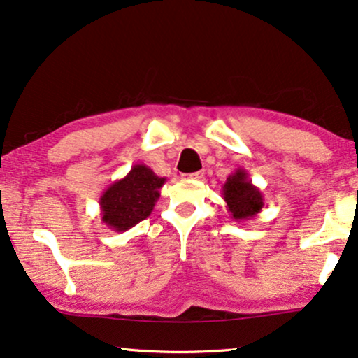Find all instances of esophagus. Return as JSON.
Segmentation results:
<instances>
[{"instance_id":"obj_1","label":"esophagus","mask_w":358,"mask_h":358,"mask_svg":"<svg viewBox=\"0 0 358 358\" xmlns=\"http://www.w3.org/2000/svg\"><path fill=\"white\" fill-rule=\"evenodd\" d=\"M204 177V172L201 170V172H194V173H185L183 178L185 180H201Z\"/></svg>"}]
</instances>
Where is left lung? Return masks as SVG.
Instances as JSON below:
<instances>
[{
  "mask_svg": "<svg viewBox=\"0 0 358 358\" xmlns=\"http://www.w3.org/2000/svg\"><path fill=\"white\" fill-rule=\"evenodd\" d=\"M222 198L227 203V213L236 222L253 219L261 213L264 198L258 186L251 183L245 169H236L222 185Z\"/></svg>",
  "mask_w": 358,
  "mask_h": 358,
  "instance_id": "left-lung-1",
  "label": "left lung"
}]
</instances>
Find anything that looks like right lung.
<instances>
[{
	"instance_id": "add662e5",
	"label": "right lung",
	"mask_w": 358,
	"mask_h": 358,
	"mask_svg": "<svg viewBox=\"0 0 358 358\" xmlns=\"http://www.w3.org/2000/svg\"><path fill=\"white\" fill-rule=\"evenodd\" d=\"M167 178L157 177L144 164L131 167L127 177L113 181L100 196L102 222L115 231H127L148 219Z\"/></svg>"
}]
</instances>
